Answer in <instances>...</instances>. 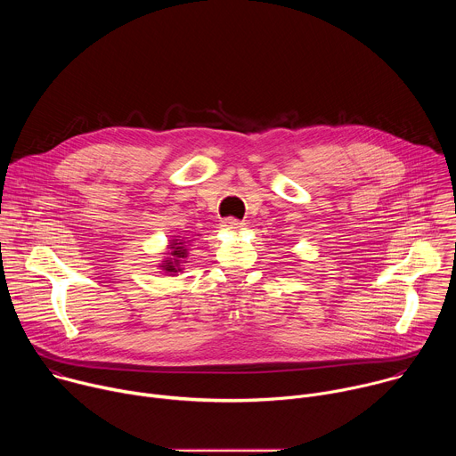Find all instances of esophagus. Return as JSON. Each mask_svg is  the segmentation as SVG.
<instances>
[{"mask_svg": "<svg viewBox=\"0 0 456 456\" xmlns=\"http://www.w3.org/2000/svg\"><path fill=\"white\" fill-rule=\"evenodd\" d=\"M222 227H224V229H227V231L236 232V231H240V229L243 227V224H241L240 220H236V218H227V220H224V222H222Z\"/></svg>", "mask_w": 456, "mask_h": 456, "instance_id": "esophagus-1", "label": "esophagus"}]
</instances>
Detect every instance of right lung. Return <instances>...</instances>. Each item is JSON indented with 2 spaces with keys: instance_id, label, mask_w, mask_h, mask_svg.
<instances>
[{
  "instance_id": "add662e5",
  "label": "right lung",
  "mask_w": 456,
  "mask_h": 456,
  "mask_svg": "<svg viewBox=\"0 0 456 456\" xmlns=\"http://www.w3.org/2000/svg\"><path fill=\"white\" fill-rule=\"evenodd\" d=\"M191 241V240H189ZM183 240H173V243H171V256L173 257H167L166 259V264L162 265V269L166 271V273H169V274H175V273H178L180 271V264L183 262V257H187V248H183Z\"/></svg>"
}]
</instances>
